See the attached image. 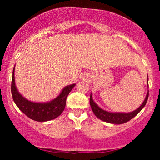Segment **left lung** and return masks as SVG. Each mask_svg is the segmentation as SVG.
<instances>
[{
  "mask_svg": "<svg viewBox=\"0 0 160 160\" xmlns=\"http://www.w3.org/2000/svg\"><path fill=\"white\" fill-rule=\"evenodd\" d=\"M148 95H149V91L148 90L147 92L146 97H145L144 102L141 104L139 108H138L136 110L128 112V113H124V112H111L105 111V110L102 109L94 102L92 98V92L90 94V98H89V102H90V106L94 114L96 116L97 118L100 119L101 120L104 121V122H109V123L112 124H122L125 122H128L130 120L135 117L138 113L140 112L141 110L144 108V107L146 105L147 101H148Z\"/></svg>",
  "mask_w": 160,
  "mask_h": 160,
  "instance_id": "obj_1",
  "label": "left lung"
}]
</instances>
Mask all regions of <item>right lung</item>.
Here are the masks:
<instances>
[{
  "label": "right lung",
  "mask_w": 160,
  "mask_h": 160,
  "mask_svg": "<svg viewBox=\"0 0 160 160\" xmlns=\"http://www.w3.org/2000/svg\"><path fill=\"white\" fill-rule=\"evenodd\" d=\"M14 72H15V67L13 68L12 71L11 92H12V99L20 111L25 113L28 117L38 122H46V121L54 120L61 115L65 108L66 98L76 83L65 86L58 96L49 102H32L25 98L18 91L16 86Z\"/></svg>",
  "instance_id": "add662e5"
}]
</instances>
